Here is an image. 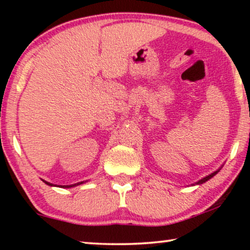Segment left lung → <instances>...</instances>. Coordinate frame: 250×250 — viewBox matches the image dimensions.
<instances>
[{
	"label": "left lung",
	"instance_id": "1",
	"mask_svg": "<svg viewBox=\"0 0 250 250\" xmlns=\"http://www.w3.org/2000/svg\"><path fill=\"white\" fill-rule=\"evenodd\" d=\"M221 168H222V167H220V168H218L217 170H215V172H213V173H211V174H209V175H207V176L203 177V179L199 180V181H198V182H196V183H194V184H192V186H200V184H203V183H205V182H207L208 180H210L211 177L216 175V174H217V173L220 172V170H221Z\"/></svg>",
	"mask_w": 250,
	"mask_h": 250
}]
</instances>
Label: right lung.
I'll list each match as a JSON object with an SVG mask.
<instances>
[{
	"mask_svg": "<svg viewBox=\"0 0 250 250\" xmlns=\"http://www.w3.org/2000/svg\"><path fill=\"white\" fill-rule=\"evenodd\" d=\"M43 182L45 183V184H47V186H50V187H61V188H73V187H76V186H80V184H83V183H85L86 182V181H83V182H78V183H75V184H70V186H54V184H52V183H50V182H46V181H44L43 180Z\"/></svg>",
	"mask_w": 250,
	"mask_h": 250,
	"instance_id": "add662e5",
	"label": "right lung"
}]
</instances>
